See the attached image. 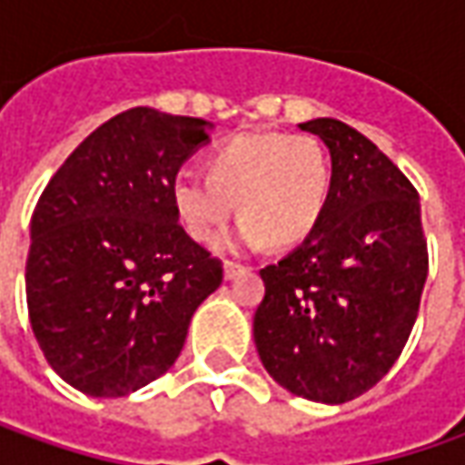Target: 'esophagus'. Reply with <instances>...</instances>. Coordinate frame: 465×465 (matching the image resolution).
Listing matches in <instances>:
<instances>
[{
	"instance_id": "esophagus-1",
	"label": "esophagus",
	"mask_w": 465,
	"mask_h": 465,
	"mask_svg": "<svg viewBox=\"0 0 465 465\" xmlns=\"http://www.w3.org/2000/svg\"><path fill=\"white\" fill-rule=\"evenodd\" d=\"M242 272H245V269H242L241 263H232V261H224L223 274H224V279H227V282H230V279H235V277H241Z\"/></svg>"
}]
</instances>
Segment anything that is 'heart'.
Returning <instances> with one entry per match:
<instances>
[{"label": "heart", "mask_w": 465, "mask_h": 465, "mask_svg": "<svg viewBox=\"0 0 465 465\" xmlns=\"http://www.w3.org/2000/svg\"><path fill=\"white\" fill-rule=\"evenodd\" d=\"M206 173L209 178L178 170L170 181L178 220L204 245L223 235L235 204L242 220L224 248L295 245L315 230L329 202V154L308 134L230 136L206 154Z\"/></svg>", "instance_id": "obj_1"}]
</instances>
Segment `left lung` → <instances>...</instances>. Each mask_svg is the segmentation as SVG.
Returning a JSON list of instances; mask_svg holds the SVG:
<instances>
[{
	"label": "left lung",
	"mask_w": 465,
	"mask_h": 465,
	"mask_svg": "<svg viewBox=\"0 0 465 465\" xmlns=\"http://www.w3.org/2000/svg\"><path fill=\"white\" fill-rule=\"evenodd\" d=\"M300 129L329 147V202L292 253L261 269L253 341L282 388L344 403L383 378L414 329L427 282L420 193L347 124L312 118Z\"/></svg>",
	"instance_id": "obj_1"
}]
</instances>
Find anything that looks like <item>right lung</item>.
<instances>
[{
  "instance_id": "1",
  "label": "right lung",
  "mask_w": 465,
  "mask_h": 465,
  "mask_svg": "<svg viewBox=\"0 0 465 465\" xmlns=\"http://www.w3.org/2000/svg\"><path fill=\"white\" fill-rule=\"evenodd\" d=\"M214 124L139 105L66 157L30 220V326L64 383L118 399L168 372L223 263L178 224L170 181Z\"/></svg>"
}]
</instances>
